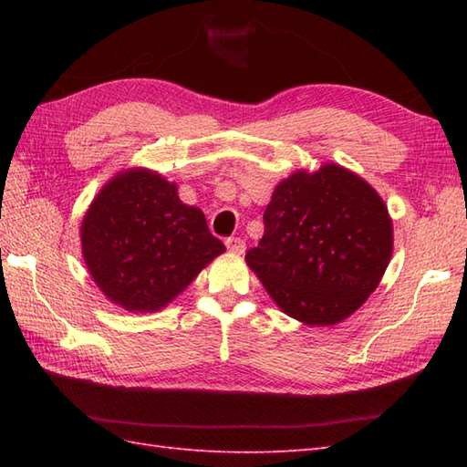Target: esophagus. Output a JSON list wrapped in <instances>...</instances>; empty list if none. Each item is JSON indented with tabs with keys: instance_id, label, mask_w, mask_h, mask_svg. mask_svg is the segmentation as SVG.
Listing matches in <instances>:
<instances>
[{
	"instance_id": "obj_1",
	"label": "esophagus",
	"mask_w": 467,
	"mask_h": 467,
	"mask_svg": "<svg viewBox=\"0 0 467 467\" xmlns=\"http://www.w3.org/2000/svg\"><path fill=\"white\" fill-rule=\"evenodd\" d=\"M224 244H226V249L231 251V253H236V254L244 253V241L241 239V236H228V239L224 241Z\"/></svg>"
}]
</instances>
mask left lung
Masks as SVG:
<instances>
[{"mask_svg":"<svg viewBox=\"0 0 467 467\" xmlns=\"http://www.w3.org/2000/svg\"><path fill=\"white\" fill-rule=\"evenodd\" d=\"M246 263L281 309L335 325L367 301L389 265L393 226L373 188L337 164L275 188Z\"/></svg>","mask_w":467,"mask_h":467,"instance_id":"left-lung-1","label":"left lung"}]
</instances>
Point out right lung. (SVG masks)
<instances>
[{"label":"right lung","instance_id":"add662e5","mask_svg":"<svg viewBox=\"0 0 467 467\" xmlns=\"http://www.w3.org/2000/svg\"><path fill=\"white\" fill-rule=\"evenodd\" d=\"M223 251L204 214L182 204L176 184L150 171L118 174L82 223L88 271L128 311L161 309Z\"/></svg>","mask_w":467,"mask_h":467}]
</instances>
